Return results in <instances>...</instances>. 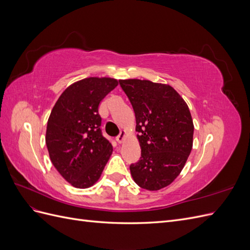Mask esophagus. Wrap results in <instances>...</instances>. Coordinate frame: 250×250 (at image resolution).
Instances as JSON below:
<instances>
[{
  "label": "esophagus",
  "mask_w": 250,
  "mask_h": 250,
  "mask_svg": "<svg viewBox=\"0 0 250 250\" xmlns=\"http://www.w3.org/2000/svg\"><path fill=\"white\" fill-rule=\"evenodd\" d=\"M125 135H126V131H125V130H122V131H121V132H120V134H119L118 137L116 138L117 142H118L119 144L123 143V142H124V139H125Z\"/></svg>",
  "instance_id": "esophagus-1"
}]
</instances>
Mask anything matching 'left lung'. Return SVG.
Here are the masks:
<instances>
[{
	"label": "left lung",
	"instance_id": "left-lung-1",
	"mask_svg": "<svg viewBox=\"0 0 250 250\" xmlns=\"http://www.w3.org/2000/svg\"><path fill=\"white\" fill-rule=\"evenodd\" d=\"M134 113L142 149L130 165L135 184L157 191L172 184L185 167L193 147L194 125L190 109L168 84L149 80H120Z\"/></svg>",
	"mask_w": 250,
	"mask_h": 250
}]
</instances>
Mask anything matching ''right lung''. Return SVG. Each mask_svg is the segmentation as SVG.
Listing matches in <instances>:
<instances>
[{
    "mask_svg": "<svg viewBox=\"0 0 250 250\" xmlns=\"http://www.w3.org/2000/svg\"><path fill=\"white\" fill-rule=\"evenodd\" d=\"M119 84L113 78L89 77L71 84L60 95L48 120L46 144L53 166L78 188L100 178L112 153L103 137L99 104Z\"/></svg>",
    "mask_w": 250,
    "mask_h": 250,
    "instance_id": "obj_1",
    "label": "right lung"
}]
</instances>
